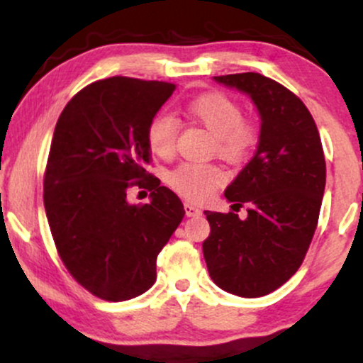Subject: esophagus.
Listing matches in <instances>:
<instances>
[{"mask_svg":"<svg viewBox=\"0 0 363 363\" xmlns=\"http://www.w3.org/2000/svg\"><path fill=\"white\" fill-rule=\"evenodd\" d=\"M184 211L187 216H198L201 215V208H198L193 203H184Z\"/></svg>","mask_w":363,"mask_h":363,"instance_id":"34e87169","label":"esophagus"}]
</instances>
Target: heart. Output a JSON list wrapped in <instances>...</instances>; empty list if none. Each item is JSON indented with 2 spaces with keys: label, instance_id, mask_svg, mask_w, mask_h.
I'll use <instances>...</instances> for the list:
<instances>
[{
  "label": "heart",
  "instance_id": "obj_1",
  "mask_svg": "<svg viewBox=\"0 0 363 363\" xmlns=\"http://www.w3.org/2000/svg\"><path fill=\"white\" fill-rule=\"evenodd\" d=\"M184 112L215 136L216 155L239 164L251 152L254 131L244 123L240 106L223 94H205L186 104ZM179 126L169 114H157L147 128V143L157 157H170L176 150ZM225 181L223 170L213 164L184 162L169 174L174 191L193 201H201Z\"/></svg>",
  "mask_w": 363,
  "mask_h": 363
}]
</instances>
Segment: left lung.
<instances>
[{"mask_svg": "<svg viewBox=\"0 0 363 363\" xmlns=\"http://www.w3.org/2000/svg\"><path fill=\"white\" fill-rule=\"evenodd\" d=\"M247 95L261 119L252 160L225 189L232 211H205L208 273L239 297L272 294L301 268L318 227L326 162L318 128L297 95L259 73L213 77ZM248 205V216L235 213Z\"/></svg>", "mask_w": 363, "mask_h": 363, "instance_id": "8db88e82", "label": "left lung"}]
</instances>
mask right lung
<instances>
[{
    "label": "right lung",
    "mask_w": 363,
    "mask_h": 363,
    "mask_svg": "<svg viewBox=\"0 0 363 363\" xmlns=\"http://www.w3.org/2000/svg\"><path fill=\"white\" fill-rule=\"evenodd\" d=\"M174 89L126 77L90 83L54 128L45 215L68 272L104 301H129L155 283L158 252L184 218L177 194L145 170L147 128ZM135 184L152 191L147 206L127 201Z\"/></svg>",
    "instance_id": "add662e5"
}]
</instances>
